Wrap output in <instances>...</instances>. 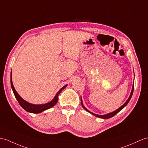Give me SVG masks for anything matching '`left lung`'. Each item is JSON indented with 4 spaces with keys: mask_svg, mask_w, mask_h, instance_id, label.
<instances>
[{
    "mask_svg": "<svg viewBox=\"0 0 148 148\" xmlns=\"http://www.w3.org/2000/svg\"><path fill=\"white\" fill-rule=\"evenodd\" d=\"M133 91H134V83H133V86H132V90H131V95H130V96H129V99H127V101H126V102L123 104V105H122L121 107L119 108V109H117L116 110H115V111L109 113V114H106V115H103V116H100V115H97V114H93V113L91 112L90 111H89L88 109H86V108L84 107V104H83L82 98H81V103H82V107H84V109H85L86 111L88 112H90V114H92V115H93V116H96V117H99V118H102V119H109V118H110V117H112L113 116H114L115 115H116L117 113H118L119 112L121 111L122 109H123V108H124L125 106H127V103H128V102H129V100H131V99L132 95V93H133Z\"/></svg>",
    "mask_w": 148,
    "mask_h": 148,
    "instance_id": "left-lung-1",
    "label": "left lung"
}]
</instances>
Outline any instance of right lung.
Returning a JSON list of instances; mask_svg holds the SVG:
<instances>
[{"instance_id":"right-lung-1","label":"right lung","mask_w":148,"mask_h":148,"mask_svg":"<svg viewBox=\"0 0 148 148\" xmlns=\"http://www.w3.org/2000/svg\"><path fill=\"white\" fill-rule=\"evenodd\" d=\"M10 84H11V87H12L14 94V95H15V97L17 100L18 102H19V103L20 104V106L27 112H31V113H34V114L40 113V112H41L48 109H50V108H51L52 107L55 106L58 102V95L60 93V92H62L64 88L66 87V86H67V85H64L63 87L61 88L60 90L57 92V93L55 97V98H54L53 99V100H51L50 102L45 103V104H42V105H34V104H32V103H29L26 101H25V100L21 98V97L19 96V95L17 93L15 88H14V85L12 84V72H11V75H10Z\"/></svg>"}]
</instances>
